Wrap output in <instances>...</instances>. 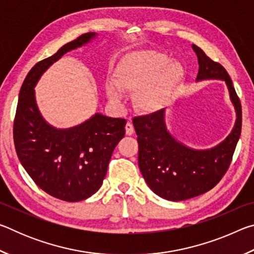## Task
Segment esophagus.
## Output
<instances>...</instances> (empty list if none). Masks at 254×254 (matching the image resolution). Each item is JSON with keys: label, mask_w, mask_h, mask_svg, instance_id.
<instances>
[{"label": "esophagus", "mask_w": 254, "mask_h": 254, "mask_svg": "<svg viewBox=\"0 0 254 254\" xmlns=\"http://www.w3.org/2000/svg\"><path fill=\"white\" fill-rule=\"evenodd\" d=\"M126 132H127V135H132L133 134V132H134V127H133L132 123L127 122L126 124Z\"/></svg>", "instance_id": "esophagus-1"}]
</instances>
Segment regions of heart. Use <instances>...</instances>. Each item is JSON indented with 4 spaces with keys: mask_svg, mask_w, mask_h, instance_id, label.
<instances>
[{
    "mask_svg": "<svg viewBox=\"0 0 254 254\" xmlns=\"http://www.w3.org/2000/svg\"><path fill=\"white\" fill-rule=\"evenodd\" d=\"M183 74V66L178 62H170L168 56L160 51L144 50L127 55L120 62L114 81L121 91L135 92L137 109L152 113L169 100ZM106 93L112 103L121 102V92L114 85L107 86Z\"/></svg>",
    "mask_w": 254,
    "mask_h": 254,
    "instance_id": "obj_1",
    "label": "heart"
}]
</instances>
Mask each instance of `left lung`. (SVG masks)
Here are the masks:
<instances>
[{"label": "left lung", "instance_id": "obj_1", "mask_svg": "<svg viewBox=\"0 0 254 254\" xmlns=\"http://www.w3.org/2000/svg\"><path fill=\"white\" fill-rule=\"evenodd\" d=\"M198 59L196 81H225L236 120L229 135L215 147L197 150L179 142L167 130L165 110L133 119L139 143V168L150 189L162 198L180 201L199 196L216 186L231 165L241 135L242 109L225 68L192 45Z\"/></svg>", "mask_w": 254, "mask_h": 254}]
</instances>
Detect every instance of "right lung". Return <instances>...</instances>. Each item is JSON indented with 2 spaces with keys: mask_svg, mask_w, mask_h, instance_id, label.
Listing matches in <instances>:
<instances>
[{
  "mask_svg": "<svg viewBox=\"0 0 254 254\" xmlns=\"http://www.w3.org/2000/svg\"><path fill=\"white\" fill-rule=\"evenodd\" d=\"M96 36L81 34L31 68L21 86L14 119L13 139L21 165L47 194L71 203L100 189L112 153L126 134L127 121L96 113L79 126L57 128L42 118L34 87L54 63Z\"/></svg>",
  "mask_w": 254,
  "mask_h": 254,
  "instance_id": "obj_1",
  "label": "right lung"
}]
</instances>
